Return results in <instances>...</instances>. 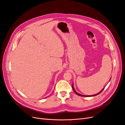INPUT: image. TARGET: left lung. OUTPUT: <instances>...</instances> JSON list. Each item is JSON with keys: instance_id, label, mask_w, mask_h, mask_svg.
<instances>
[{"instance_id": "obj_1", "label": "left lung", "mask_w": 125, "mask_h": 125, "mask_svg": "<svg viewBox=\"0 0 125 125\" xmlns=\"http://www.w3.org/2000/svg\"><path fill=\"white\" fill-rule=\"evenodd\" d=\"M111 77L110 78V79H111ZM104 87L102 90L99 92H98V93H97V94H95V95H82V94H79V93H77L75 90V89H74V87H73V84H72V89H73V91H74V92L77 95H79V96H83V97H90V96H96V95H98V94H99V93H100L104 89Z\"/></svg>"}]
</instances>
